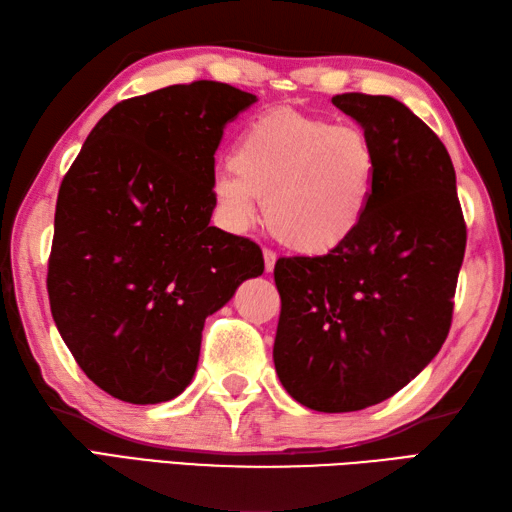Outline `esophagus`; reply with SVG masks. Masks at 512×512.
I'll list each match as a JSON object with an SVG mask.
<instances>
[{"label":"esophagus","instance_id":"esophagus-1","mask_svg":"<svg viewBox=\"0 0 512 512\" xmlns=\"http://www.w3.org/2000/svg\"><path fill=\"white\" fill-rule=\"evenodd\" d=\"M275 262H277V255L270 248H264V268H266V273H273Z\"/></svg>","mask_w":512,"mask_h":512}]
</instances>
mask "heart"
Returning a JSON list of instances; mask_svg holds the SVG:
<instances>
[{
    "mask_svg": "<svg viewBox=\"0 0 512 512\" xmlns=\"http://www.w3.org/2000/svg\"><path fill=\"white\" fill-rule=\"evenodd\" d=\"M376 178V147L363 127L277 107L244 129L211 187L231 231H246L264 200L266 224L281 244L328 255L363 226Z\"/></svg>",
    "mask_w": 512,
    "mask_h": 512,
    "instance_id": "b5f03b06",
    "label": "heart"
}]
</instances>
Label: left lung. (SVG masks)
<instances>
[{"label":"left lung","mask_w":512,"mask_h":512,"mask_svg":"<svg viewBox=\"0 0 512 512\" xmlns=\"http://www.w3.org/2000/svg\"><path fill=\"white\" fill-rule=\"evenodd\" d=\"M332 103L374 140V200L343 248L275 264L273 358L303 407L343 413L394 396L440 352L466 224L449 151L407 105L361 92Z\"/></svg>","instance_id":"obj_1"}]
</instances>
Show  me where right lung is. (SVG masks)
<instances>
[{"label": "right lung", "instance_id": "1", "mask_svg": "<svg viewBox=\"0 0 512 512\" xmlns=\"http://www.w3.org/2000/svg\"><path fill=\"white\" fill-rule=\"evenodd\" d=\"M257 101L217 81L121 101L61 182L48 262L52 319L74 361L107 394L156 405L195 374L204 321L262 248L209 226L224 127Z\"/></svg>", "mask_w": 512, "mask_h": 512}]
</instances>
